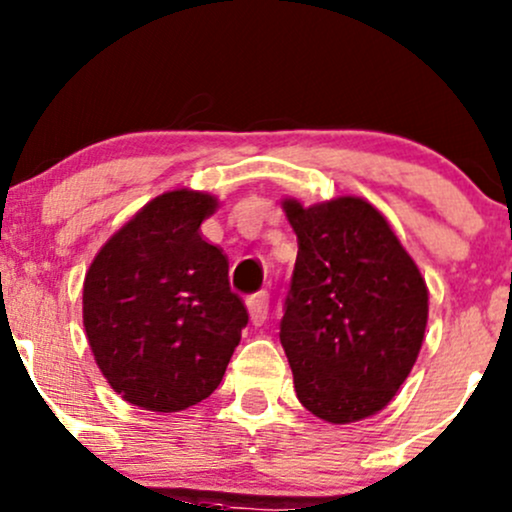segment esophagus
I'll return each mask as SVG.
<instances>
[{"label": "esophagus", "instance_id": "obj_1", "mask_svg": "<svg viewBox=\"0 0 512 512\" xmlns=\"http://www.w3.org/2000/svg\"><path fill=\"white\" fill-rule=\"evenodd\" d=\"M247 311H250V318L255 325H262L267 320L269 313V294L267 291H257L247 299Z\"/></svg>", "mask_w": 512, "mask_h": 512}]
</instances>
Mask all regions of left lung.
Wrapping results in <instances>:
<instances>
[{"label": "left lung", "instance_id": "1", "mask_svg": "<svg viewBox=\"0 0 512 512\" xmlns=\"http://www.w3.org/2000/svg\"><path fill=\"white\" fill-rule=\"evenodd\" d=\"M299 238L279 323L294 389L328 423H355L386 406L411 374L428 289L386 218L355 196L303 209L284 201Z\"/></svg>", "mask_w": 512, "mask_h": 512}]
</instances>
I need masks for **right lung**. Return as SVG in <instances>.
Segmentation results:
<instances>
[{"instance_id":"add662e5","label":"right lung","mask_w":512,"mask_h":512,"mask_svg":"<svg viewBox=\"0 0 512 512\" xmlns=\"http://www.w3.org/2000/svg\"><path fill=\"white\" fill-rule=\"evenodd\" d=\"M216 206L189 189L157 196L111 235L84 277L94 359L111 389L145 411L209 398L247 325L226 255L199 235Z\"/></svg>"}]
</instances>
